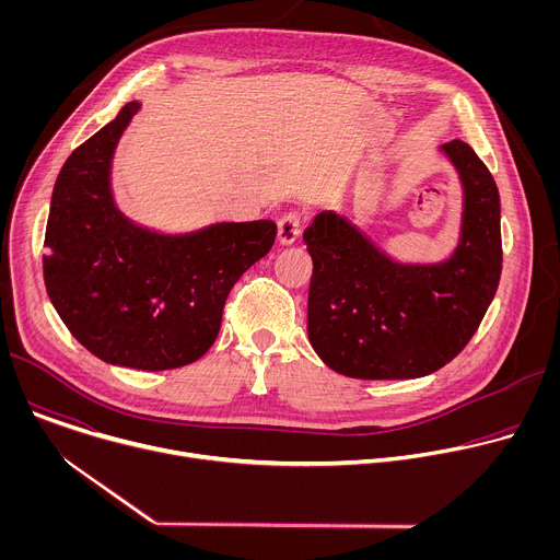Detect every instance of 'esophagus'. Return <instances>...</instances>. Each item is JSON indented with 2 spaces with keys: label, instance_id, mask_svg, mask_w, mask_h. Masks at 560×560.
<instances>
[{
  "label": "esophagus",
  "instance_id": "esophagus-1",
  "mask_svg": "<svg viewBox=\"0 0 560 560\" xmlns=\"http://www.w3.org/2000/svg\"><path fill=\"white\" fill-rule=\"evenodd\" d=\"M299 232H301L299 212H288V214H283V217L279 219V230H277V234H279V242H281L283 246L294 244Z\"/></svg>",
  "mask_w": 560,
  "mask_h": 560
}]
</instances>
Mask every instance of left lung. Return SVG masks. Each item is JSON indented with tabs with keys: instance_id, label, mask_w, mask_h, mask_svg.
Listing matches in <instances>:
<instances>
[{
	"instance_id": "1",
	"label": "left lung",
	"mask_w": 560,
	"mask_h": 560,
	"mask_svg": "<svg viewBox=\"0 0 560 560\" xmlns=\"http://www.w3.org/2000/svg\"><path fill=\"white\" fill-rule=\"evenodd\" d=\"M439 150L454 166L463 210L443 261H398L348 217L318 212L303 232L312 257L307 339L343 376L419 378L474 337L501 279V199L494 177L460 139Z\"/></svg>"
}]
</instances>
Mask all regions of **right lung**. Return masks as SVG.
I'll list each match as a JSON object with an SVG mask.
<instances>
[{"label": "right lung", "instance_id": "1", "mask_svg": "<svg viewBox=\"0 0 560 560\" xmlns=\"http://www.w3.org/2000/svg\"><path fill=\"white\" fill-rule=\"evenodd\" d=\"M139 102L66 159L52 188L44 281L70 335L97 359L173 370L201 359L228 292L264 259L277 223L217 221L162 232L128 219L113 195V156Z\"/></svg>", "mask_w": 560, "mask_h": 560}]
</instances>
